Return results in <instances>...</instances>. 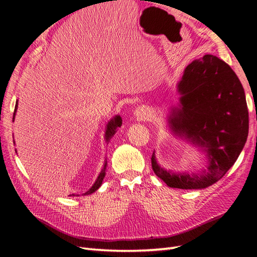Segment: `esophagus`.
I'll return each instance as SVG.
<instances>
[{
    "label": "esophagus",
    "mask_w": 257,
    "mask_h": 257,
    "mask_svg": "<svg viewBox=\"0 0 257 257\" xmlns=\"http://www.w3.org/2000/svg\"><path fill=\"white\" fill-rule=\"evenodd\" d=\"M135 116L138 120H146L148 118V111L144 107H138L135 110Z\"/></svg>",
    "instance_id": "34e87169"
}]
</instances>
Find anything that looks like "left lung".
<instances>
[{
  "mask_svg": "<svg viewBox=\"0 0 257 257\" xmlns=\"http://www.w3.org/2000/svg\"><path fill=\"white\" fill-rule=\"evenodd\" d=\"M180 108L170 117L172 133L203 148L206 170L201 173H171L157 163V177L168 187L204 189L219 181L243 149L248 135V110L241 81L226 63L213 55L193 61L178 84Z\"/></svg>",
  "mask_w": 257,
  "mask_h": 257,
  "instance_id": "8db88e82",
  "label": "left lung"
}]
</instances>
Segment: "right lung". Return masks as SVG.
I'll use <instances>...</instances> for the list:
<instances>
[{
    "instance_id": "obj_1",
    "label": "right lung",
    "mask_w": 257,
    "mask_h": 257,
    "mask_svg": "<svg viewBox=\"0 0 257 257\" xmlns=\"http://www.w3.org/2000/svg\"><path fill=\"white\" fill-rule=\"evenodd\" d=\"M16 109H18V101H16V103H15L13 120H14V117H15ZM121 123H122V119H121V117H120V116H116L113 119H111L110 121L108 122L107 128H106V134H105V139H106L107 143H109V140H110L112 136H113L114 134H116V129H117L118 127H120V125H121ZM106 167H107V161H105V165H103L102 170L100 171L99 176H98V178H97V180L95 181V183L92 184V187H91L88 191H87L86 193H84V195H85V194H91V193H94L95 191L100 187L101 183H102V180H103V178H105V176H106ZM73 195H75V194H73Z\"/></svg>"
}]
</instances>
